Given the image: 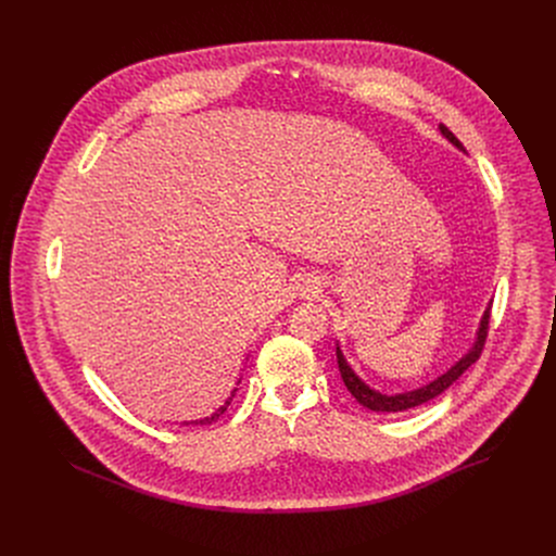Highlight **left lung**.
Listing matches in <instances>:
<instances>
[{"label":"left lung","instance_id":"left-lung-1","mask_svg":"<svg viewBox=\"0 0 556 556\" xmlns=\"http://www.w3.org/2000/svg\"><path fill=\"white\" fill-rule=\"evenodd\" d=\"M440 131H442V136H444L451 144H455L459 151H464L462 142L453 136V131H448L444 125H440ZM489 319H491V303L486 305V309H484V314H482L480 328H478V332H475V343H472V348H470L451 369H446L444 374H440L438 378H433L431 382H427V384H422V387H418V389L403 391V393H382V391L369 387V384L350 367V363L345 361V356H343V352H341V345H339V341H337V363H339L341 378H343L345 387L350 389V393L354 395V399H356L363 407H367V409H371V412H378V414H395V412L414 409V407H418V405H425V403L433 401L435 395H440L442 391H446L475 361L480 358V354H482V350H484V343H486V334H489Z\"/></svg>","mask_w":556,"mask_h":556}]
</instances>
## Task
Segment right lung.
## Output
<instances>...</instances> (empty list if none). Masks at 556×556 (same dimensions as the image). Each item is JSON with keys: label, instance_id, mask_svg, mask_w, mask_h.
Here are the masks:
<instances>
[{"label": "right lung", "instance_id": "1", "mask_svg": "<svg viewBox=\"0 0 556 556\" xmlns=\"http://www.w3.org/2000/svg\"><path fill=\"white\" fill-rule=\"evenodd\" d=\"M232 395H235V389L230 391V395H228V401H226V403H224V405H222V407H219V409H217L215 414H211L208 418H202V420H191V422H185V425H211V422H215V420H217V418H219V416H222V414L226 412V407L230 405V401H232Z\"/></svg>", "mask_w": 556, "mask_h": 556}]
</instances>
